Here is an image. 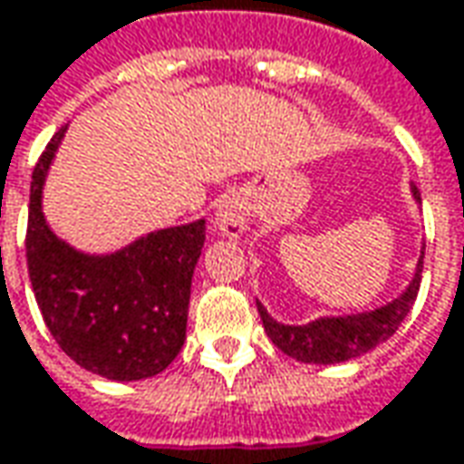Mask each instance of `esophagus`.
<instances>
[{
    "label": "esophagus",
    "instance_id": "34e87169",
    "mask_svg": "<svg viewBox=\"0 0 464 464\" xmlns=\"http://www.w3.org/2000/svg\"><path fill=\"white\" fill-rule=\"evenodd\" d=\"M250 225V204L242 194H225L214 207V227L225 237L239 239Z\"/></svg>",
    "mask_w": 464,
    "mask_h": 464
}]
</instances>
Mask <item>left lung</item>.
<instances>
[{
  "label": "left lung",
  "instance_id": "left-lung-1",
  "mask_svg": "<svg viewBox=\"0 0 464 464\" xmlns=\"http://www.w3.org/2000/svg\"><path fill=\"white\" fill-rule=\"evenodd\" d=\"M411 196L421 204V194L416 186H411ZM421 268H424V247H421L413 278L406 285V291L372 312L319 316L309 324H281L270 316L268 309L260 301H257V312H260L268 337L281 353L294 357L298 362L334 365V362L365 355L381 342L393 337V332L409 316L413 301H416L419 283H421Z\"/></svg>",
  "mask_w": 464,
  "mask_h": 464
}]
</instances>
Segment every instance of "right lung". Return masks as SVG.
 Masks as SVG:
<instances>
[{
    "instance_id": "1",
    "label": "right lung",
    "mask_w": 464,
    "mask_h": 464,
    "mask_svg": "<svg viewBox=\"0 0 464 464\" xmlns=\"http://www.w3.org/2000/svg\"><path fill=\"white\" fill-rule=\"evenodd\" d=\"M61 127L40 155L30 183L27 270L37 306L65 355L109 381L152 378L176 360L186 340L191 278L207 222L148 232L117 253L71 247L45 222L43 186Z\"/></svg>"
}]
</instances>
